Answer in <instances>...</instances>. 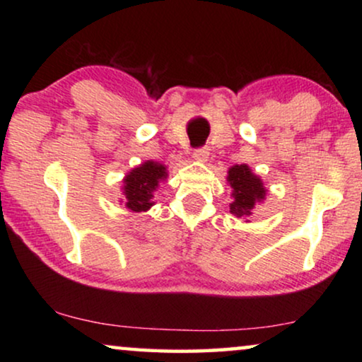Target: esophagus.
<instances>
[{"label":"esophagus","mask_w":362,"mask_h":362,"mask_svg":"<svg viewBox=\"0 0 362 362\" xmlns=\"http://www.w3.org/2000/svg\"><path fill=\"white\" fill-rule=\"evenodd\" d=\"M192 156H194V160L197 161H206L207 158H209V148L206 146L197 148V150H194V153H192Z\"/></svg>","instance_id":"34e87169"}]
</instances>
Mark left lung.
Returning <instances> with one entry per match:
<instances>
[{"mask_svg": "<svg viewBox=\"0 0 362 362\" xmlns=\"http://www.w3.org/2000/svg\"><path fill=\"white\" fill-rule=\"evenodd\" d=\"M227 182L232 187L230 212L237 217H249L254 214L257 202L265 199L267 189L264 182L247 165H235L227 171Z\"/></svg>", "mask_w": 362, "mask_h": 362, "instance_id": "obj_1", "label": "left lung"}]
</instances>
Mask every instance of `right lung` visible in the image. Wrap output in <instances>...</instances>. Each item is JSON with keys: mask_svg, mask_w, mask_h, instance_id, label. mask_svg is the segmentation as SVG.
<instances>
[{"mask_svg": "<svg viewBox=\"0 0 362 362\" xmlns=\"http://www.w3.org/2000/svg\"><path fill=\"white\" fill-rule=\"evenodd\" d=\"M166 166L156 161H145L133 168L123 180V194L125 206L133 212H145L155 204L153 192L156 191L160 181L166 180Z\"/></svg>", "mask_w": 362, "mask_h": 362, "instance_id": "add662e5", "label": "right lung"}]
</instances>
